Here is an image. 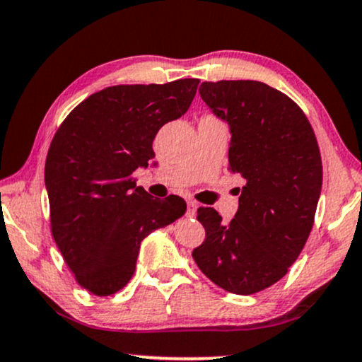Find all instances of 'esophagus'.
Listing matches in <instances>:
<instances>
[{
	"label": "esophagus",
	"mask_w": 362,
	"mask_h": 362,
	"mask_svg": "<svg viewBox=\"0 0 362 362\" xmlns=\"http://www.w3.org/2000/svg\"><path fill=\"white\" fill-rule=\"evenodd\" d=\"M197 213V202L193 200H187V216L193 218Z\"/></svg>",
	"instance_id": "esophagus-1"
}]
</instances>
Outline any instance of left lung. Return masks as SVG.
<instances>
[{"instance_id":"1","label":"left lung","mask_w":362,"mask_h":362,"mask_svg":"<svg viewBox=\"0 0 362 362\" xmlns=\"http://www.w3.org/2000/svg\"><path fill=\"white\" fill-rule=\"evenodd\" d=\"M200 95L230 124V169L246 179L230 225L198 208L205 241L192 256L218 287L251 295L287 274L312 231L323 169L318 142L302 108L254 80L203 81Z\"/></svg>"}]
</instances>
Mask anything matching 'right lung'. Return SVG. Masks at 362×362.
Segmentation results:
<instances>
[{"instance_id": "add662e5", "label": "right lung", "mask_w": 362, "mask_h": 362, "mask_svg": "<svg viewBox=\"0 0 362 362\" xmlns=\"http://www.w3.org/2000/svg\"><path fill=\"white\" fill-rule=\"evenodd\" d=\"M198 83L108 86L75 106L55 132L45 159L50 231L90 293L123 288L142 239L185 213L183 198L151 197L132 172L154 159L157 131L187 113Z\"/></svg>"}]
</instances>
